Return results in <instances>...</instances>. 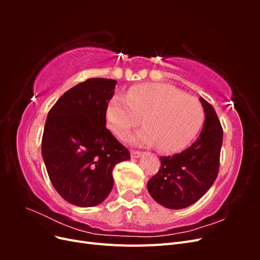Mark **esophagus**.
Segmentation results:
<instances>
[{"label":"esophagus","instance_id":"esophagus-1","mask_svg":"<svg viewBox=\"0 0 260 260\" xmlns=\"http://www.w3.org/2000/svg\"><path fill=\"white\" fill-rule=\"evenodd\" d=\"M143 155V153H141V152H139V151H131V157L132 158H139V157H141Z\"/></svg>","mask_w":260,"mask_h":260}]
</instances>
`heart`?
<instances>
[{
	"mask_svg": "<svg viewBox=\"0 0 260 260\" xmlns=\"http://www.w3.org/2000/svg\"><path fill=\"white\" fill-rule=\"evenodd\" d=\"M142 117L145 128L131 138L132 142L157 144L160 151L177 152L198 136L204 109L196 99L164 83L135 85L128 94L116 93L106 106L108 127L121 139L137 127Z\"/></svg>",
	"mask_w": 260,
	"mask_h": 260,
	"instance_id": "obj_1",
	"label": "heart"
}]
</instances>
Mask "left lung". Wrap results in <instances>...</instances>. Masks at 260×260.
I'll return each mask as SVG.
<instances>
[{"mask_svg": "<svg viewBox=\"0 0 260 260\" xmlns=\"http://www.w3.org/2000/svg\"><path fill=\"white\" fill-rule=\"evenodd\" d=\"M205 122L200 137L184 151L160 157V168L148 180L147 190L161 206L182 209L191 206L214 184L218 176L223 131L207 101L200 99Z\"/></svg>", "mask_w": 260, "mask_h": 260, "instance_id": "1", "label": "left lung"}]
</instances>
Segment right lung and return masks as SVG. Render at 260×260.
<instances>
[{"label": "right lung", "instance_id": "right-lung-1", "mask_svg": "<svg viewBox=\"0 0 260 260\" xmlns=\"http://www.w3.org/2000/svg\"><path fill=\"white\" fill-rule=\"evenodd\" d=\"M116 80L92 78L65 92L51 108L42 157L55 190L79 207H93L111 193L113 169L130 153L106 129V106Z\"/></svg>", "mask_w": 260, "mask_h": 260}]
</instances>
